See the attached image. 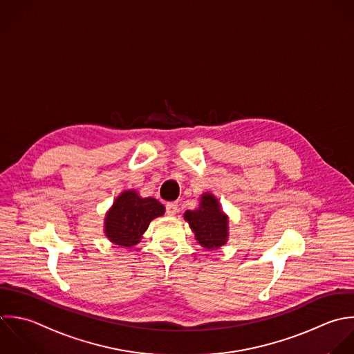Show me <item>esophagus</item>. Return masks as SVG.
Instances as JSON below:
<instances>
[{
  "mask_svg": "<svg viewBox=\"0 0 354 354\" xmlns=\"http://www.w3.org/2000/svg\"><path fill=\"white\" fill-rule=\"evenodd\" d=\"M178 211H179V205H178L176 201H172V203H167V204H165V212H167V215H169V216L176 215Z\"/></svg>",
  "mask_w": 354,
  "mask_h": 354,
  "instance_id": "1",
  "label": "esophagus"
}]
</instances>
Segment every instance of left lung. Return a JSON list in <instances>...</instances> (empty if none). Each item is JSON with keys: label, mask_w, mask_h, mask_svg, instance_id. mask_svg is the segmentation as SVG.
<instances>
[{"label": "left lung", "mask_w": 354, "mask_h": 354, "mask_svg": "<svg viewBox=\"0 0 354 354\" xmlns=\"http://www.w3.org/2000/svg\"><path fill=\"white\" fill-rule=\"evenodd\" d=\"M185 219L189 222L197 241L203 247L214 250L226 243L227 218L221 211L218 200L212 194H204L200 207L193 211L187 209Z\"/></svg>", "instance_id": "left-lung-1"}]
</instances>
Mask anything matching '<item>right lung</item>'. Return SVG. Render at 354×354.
<instances>
[{"label":"right lung","instance_id":"add662e5","mask_svg":"<svg viewBox=\"0 0 354 354\" xmlns=\"http://www.w3.org/2000/svg\"><path fill=\"white\" fill-rule=\"evenodd\" d=\"M164 205L153 197L142 198L128 190L117 197L106 216V236L122 247H132L140 241L149 223L164 214Z\"/></svg>","mask_w":354,"mask_h":354}]
</instances>
